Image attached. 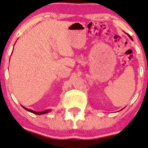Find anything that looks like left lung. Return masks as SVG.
Returning a JSON list of instances; mask_svg holds the SVG:
<instances>
[{"mask_svg":"<svg viewBox=\"0 0 148 148\" xmlns=\"http://www.w3.org/2000/svg\"><path fill=\"white\" fill-rule=\"evenodd\" d=\"M127 35H128V34H127ZM128 36H129V37H130V39H132V40H133V39H132V36H131V35H128Z\"/></svg>","mask_w":148,"mask_h":148,"instance_id":"8db88e82","label":"left lung"}]
</instances>
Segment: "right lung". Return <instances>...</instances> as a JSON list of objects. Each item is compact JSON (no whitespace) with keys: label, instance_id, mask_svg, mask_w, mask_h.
Returning <instances> with one entry per match:
<instances>
[{"label":"right lung","instance_id":"obj_1","mask_svg":"<svg viewBox=\"0 0 148 148\" xmlns=\"http://www.w3.org/2000/svg\"><path fill=\"white\" fill-rule=\"evenodd\" d=\"M22 107H23V106H22ZM23 107L25 110H27V111H29V112H31V113H34V114H35V115H42V114H45V113H48V112L50 111V110H45V111H41V112H35V111H32V110H31V109H27V108L24 107Z\"/></svg>","mask_w":148,"mask_h":148}]
</instances>
